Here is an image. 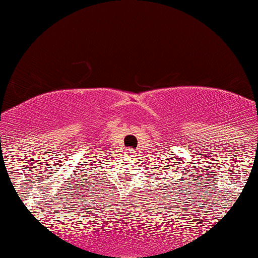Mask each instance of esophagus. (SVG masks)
<instances>
[{
	"mask_svg": "<svg viewBox=\"0 0 258 258\" xmlns=\"http://www.w3.org/2000/svg\"><path fill=\"white\" fill-rule=\"evenodd\" d=\"M128 153H130V154H131V155H132V156H133V154H135V153H133V152H132V150H130V152H128Z\"/></svg>",
	"mask_w": 258,
	"mask_h": 258,
	"instance_id": "34e87169",
	"label": "esophagus"
}]
</instances>
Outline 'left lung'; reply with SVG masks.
Here are the masks:
<instances>
[{
  "instance_id": "8db88e82",
  "label": "left lung",
  "mask_w": 258,
  "mask_h": 258,
  "mask_svg": "<svg viewBox=\"0 0 258 258\" xmlns=\"http://www.w3.org/2000/svg\"><path fill=\"white\" fill-rule=\"evenodd\" d=\"M174 184H177V183H174ZM171 185H172V184H171ZM174 188H176V186H174Z\"/></svg>"
}]
</instances>
